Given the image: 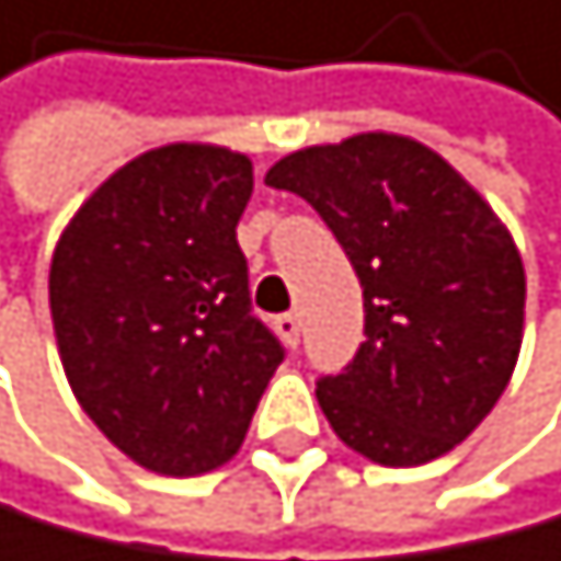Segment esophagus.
I'll use <instances>...</instances> for the list:
<instances>
[{
	"label": "esophagus",
	"instance_id": "esophagus-1",
	"mask_svg": "<svg viewBox=\"0 0 561 561\" xmlns=\"http://www.w3.org/2000/svg\"><path fill=\"white\" fill-rule=\"evenodd\" d=\"M275 332L289 343V347H297V343H300V314H278L275 318Z\"/></svg>",
	"mask_w": 561,
	"mask_h": 561
}]
</instances>
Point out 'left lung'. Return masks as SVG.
<instances>
[{
    "mask_svg": "<svg viewBox=\"0 0 561 561\" xmlns=\"http://www.w3.org/2000/svg\"><path fill=\"white\" fill-rule=\"evenodd\" d=\"M322 214L365 297V343L318 404L379 466H426L505 393L523 343V257L491 204L440 153L365 131L264 174Z\"/></svg>",
    "mask_w": 561,
    "mask_h": 561,
    "instance_id": "8db88e82",
    "label": "left lung"
}]
</instances>
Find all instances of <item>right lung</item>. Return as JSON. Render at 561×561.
I'll use <instances>...</instances> for the list:
<instances>
[{"instance_id":"add662e5","label":"right lung","mask_w":561,"mask_h":561,"mask_svg":"<svg viewBox=\"0 0 561 561\" xmlns=\"http://www.w3.org/2000/svg\"><path fill=\"white\" fill-rule=\"evenodd\" d=\"M250 157L171 142L128 160L78 207L49 268L70 390L117 451L199 477L243 444L278 343L250 314L236 225Z\"/></svg>"}]
</instances>
